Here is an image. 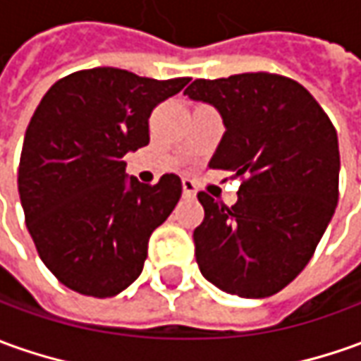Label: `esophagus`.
I'll return each instance as SVG.
<instances>
[{
    "instance_id": "obj_1",
    "label": "esophagus",
    "mask_w": 361,
    "mask_h": 361,
    "mask_svg": "<svg viewBox=\"0 0 361 361\" xmlns=\"http://www.w3.org/2000/svg\"><path fill=\"white\" fill-rule=\"evenodd\" d=\"M181 183H183V197H185V200H193V197H195V183L191 180H188V178H183Z\"/></svg>"
}]
</instances>
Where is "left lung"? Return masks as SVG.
<instances>
[{
	"label": "left lung",
	"instance_id": "obj_1",
	"mask_svg": "<svg viewBox=\"0 0 361 361\" xmlns=\"http://www.w3.org/2000/svg\"><path fill=\"white\" fill-rule=\"evenodd\" d=\"M183 94L219 110L225 134L209 168L241 180L231 207L197 193L201 274L243 298L276 294L312 259L336 212L334 124L300 82L274 73L195 78Z\"/></svg>",
	"mask_w": 361,
	"mask_h": 361
}]
</instances>
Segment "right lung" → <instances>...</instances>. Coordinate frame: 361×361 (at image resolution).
I'll return each mask as SVG.
<instances>
[{
	"label": "right lung",
	"instance_id": "obj_1",
	"mask_svg": "<svg viewBox=\"0 0 361 361\" xmlns=\"http://www.w3.org/2000/svg\"><path fill=\"white\" fill-rule=\"evenodd\" d=\"M188 77L156 80L97 67L59 78L27 126L17 188L37 252L59 283L109 298L134 283L149 235L181 197V180H126L128 152L148 146V118Z\"/></svg>",
	"mask_w": 361,
	"mask_h": 361
}]
</instances>
